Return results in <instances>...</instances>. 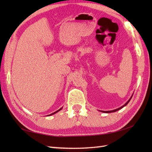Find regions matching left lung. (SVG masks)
Masks as SVG:
<instances>
[{
  "instance_id": "obj_1",
  "label": "left lung",
  "mask_w": 152,
  "mask_h": 152,
  "mask_svg": "<svg viewBox=\"0 0 152 152\" xmlns=\"http://www.w3.org/2000/svg\"><path fill=\"white\" fill-rule=\"evenodd\" d=\"M131 98H132V96L131 97V99L129 100V101L125 103V104L123 106H121V107H120V108H118V109H115V110H111V111H101V112H104V113H111V112H116V111H118V110H120V109H121L123 107H124L125 106H126L127 105L129 102V101H130V100L131 99Z\"/></svg>"
}]
</instances>
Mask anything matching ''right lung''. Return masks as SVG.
I'll list each match as a JSON object with an SVG mask.
<instances>
[{"mask_svg": "<svg viewBox=\"0 0 152 152\" xmlns=\"http://www.w3.org/2000/svg\"><path fill=\"white\" fill-rule=\"evenodd\" d=\"M61 109H62V108H61L59 110H58L57 111H56V112H53V113H52V114H50L49 115H53V114H56V113H57V112H59V111H60L61 110Z\"/></svg>", "mask_w": 152, "mask_h": 152, "instance_id": "1", "label": "right lung"}]
</instances>
